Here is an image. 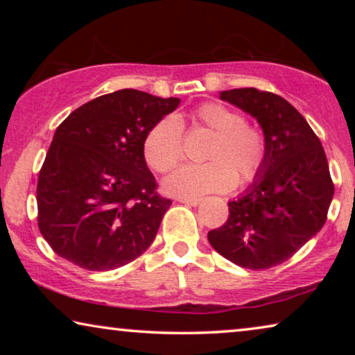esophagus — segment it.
I'll return each mask as SVG.
<instances>
[{"label": "esophagus", "instance_id": "34e87169", "mask_svg": "<svg viewBox=\"0 0 355 355\" xmlns=\"http://www.w3.org/2000/svg\"><path fill=\"white\" fill-rule=\"evenodd\" d=\"M179 202L186 203V205H191V207H197L200 205L202 198H179Z\"/></svg>", "mask_w": 355, "mask_h": 355}]
</instances>
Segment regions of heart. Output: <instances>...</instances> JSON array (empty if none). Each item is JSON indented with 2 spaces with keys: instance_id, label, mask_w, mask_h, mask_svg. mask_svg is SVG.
I'll return each instance as SVG.
<instances>
[{
  "instance_id": "b5f03b06",
  "label": "heart",
  "mask_w": 355,
  "mask_h": 355,
  "mask_svg": "<svg viewBox=\"0 0 355 355\" xmlns=\"http://www.w3.org/2000/svg\"><path fill=\"white\" fill-rule=\"evenodd\" d=\"M192 121L215 134L205 164H184L163 181L164 192L179 198H197L227 192L236 182L249 184L259 176L266 157L265 135L247 124L239 111L221 103H203ZM145 162L153 171L166 173L182 158V124L176 116L157 121L144 139Z\"/></svg>"
}]
</instances>
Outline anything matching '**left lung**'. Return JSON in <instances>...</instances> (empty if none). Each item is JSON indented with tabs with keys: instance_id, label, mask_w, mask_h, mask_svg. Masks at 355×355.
<instances>
[{
	"instance_id": "8db88e82",
	"label": "left lung",
	"mask_w": 355,
	"mask_h": 355,
	"mask_svg": "<svg viewBox=\"0 0 355 355\" xmlns=\"http://www.w3.org/2000/svg\"><path fill=\"white\" fill-rule=\"evenodd\" d=\"M257 119L266 157L259 176L236 200L230 218L208 241L218 254L249 270H266L289 260L327 221L334 186L322 142L307 121L283 96L257 89L220 94Z\"/></svg>"
}]
</instances>
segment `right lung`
<instances>
[{
	"label": "right lung",
	"mask_w": 355,
	"mask_h": 355,
	"mask_svg": "<svg viewBox=\"0 0 355 355\" xmlns=\"http://www.w3.org/2000/svg\"><path fill=\"white\" fill-rule=\"evenodd\" d=\"M179 103L124 89L82 105L58 125L37 184L38 227L58 255L108 271L148 249L171 200L157 193L144 139Z\"/></svg>",
	"instance_id": "right-lung-1"
}]
</instances>
